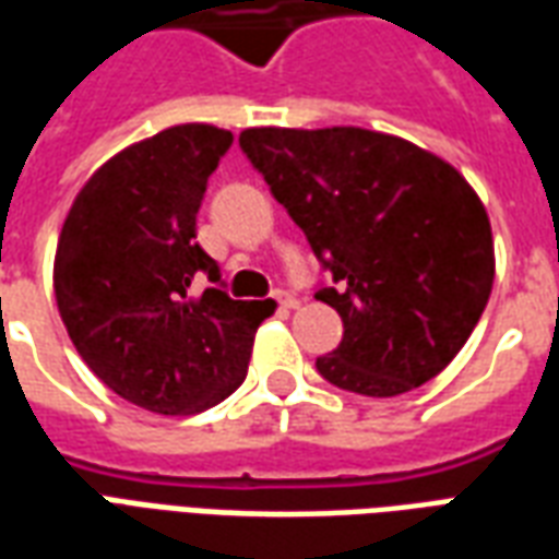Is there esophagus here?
Instances as JSON below:
<instances>
[{"label": "esophagus", "mask_w": 559, "mask_h": 559, "mask_svg": "<svg viewBox=\"0 0 559 559\" xmlns=\"http://www.w3.org/2000/svg\"><path fill=\"white\" fill-rule=\"evenodd\" d=\"M272 299L278 302V308H296V305H299V299H296V296L287 290H275V296H272Z\"/></svg>", "instance_id": "esophagus-1"}]
</instances>
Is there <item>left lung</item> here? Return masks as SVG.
<instances>
[{
	"label": "left lung",
	"mask_w": 559,
	"mask_h": 559,
	"mask_svg": "<svg viewBox=\"0 0 559 559\" xmlns=\"http://www.w3.org/2000/svg\"><path fill=\"white\" fill-rule=\"evenodd\" d=\"M239 146L335 281L314 299L338 311L344 338L317 371L368 399L440 374L493 284L491 221L467 179L365 128H248Z\"/></svg>",
	"instance_id": "left-lung-1"
}]
</instances>
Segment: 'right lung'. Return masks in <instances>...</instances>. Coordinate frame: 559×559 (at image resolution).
I'll return each mask as SVG.
<instances>
[{"label":"right lung","mask_w":559,"mask_h":559,"mask_svg":"<svg viewBox=\"0 0 559 559\" xmlns=\"http://www.w3.org/2000/svg\"><path fill=\"white\" fill-rule=\"evenodd\" d=\"M233 134L176 126L122 148L80 188L56 245L53 290L74 347L104 386L188 416L242 386L272 302L230 299L194 242L197 212ZM207 275L210 287L195 290Z\"/></svg>","instance_id":"add662e5"}]
</instances>
